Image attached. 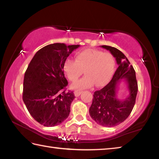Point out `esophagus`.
Segmentation results:
<instances>
[{"instance_id": "obj_1", "label": "esophagus", "mask_w": 159, "mask_h": 159, "mask_svg": "<svg viewBox=\"0 0 159 159\" xmlns=\"http://www.w3.org/2000/svg\"><path fill=\"white\" fill-rule=\"evenodd\" d=\"M82 93V91H80V90H76L74 92V95H75V96L76 97H79V96H80V94Z\"/></svg>"}]
</instances>
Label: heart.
Masks as SVG:
<instances>
[{"label": "heart", "instance_id": "1", "mask_svg": "<svg viewBox=\"0 0 159 159\" xmlns=\"http://www.w3.org/2000/svg\"><path fill=\"white\" fill-rule=\"evenodd\" d=\"M75 60L67 59L63 64V70L71 81H76L84 70L85 76L71 85L76 90L105 85L113 76L115 69L114 56L109 52L88 48L78 52Z\"/></svg>", "mask_w": 159, "mask_h": 159}]
</instances>
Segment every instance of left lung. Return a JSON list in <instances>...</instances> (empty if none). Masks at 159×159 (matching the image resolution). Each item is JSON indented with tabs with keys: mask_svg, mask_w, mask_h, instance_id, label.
Returning <instances> with one entry per match:
<instances>
[{
	"mask_svg": "<svg viewBox=\"0 0 159 159\" xmlns=\"http://www.w3.org/2000/svg\"><path fill=\"white\" fill-rule=\"evenodd\" d=\"M101 47L109 50L116 58L118 66L111 81L102 89L94 93L89 113L98 124L104 127H114L124 121L130 114L135 104L138 82L133 66L121 51L108 45ZM123 78L128 85L129 95L121 101L117 98L116 92L118 83Z\"/></svg>",
	"mask_w": 159,
	"mask_h": 159,
	"instance_id": "8db88e82",
	"label": "left lung"
}]
</instances>
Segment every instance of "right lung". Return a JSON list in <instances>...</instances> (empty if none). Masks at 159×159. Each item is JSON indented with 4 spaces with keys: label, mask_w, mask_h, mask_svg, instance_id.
I'll list each match as a JSON object with an SVG mask.
<instances>
[{
    "label": "right lung",
    "mask_w": 159,
    "mask_h": 159,
    "mask_svg": "<svg viewBox=\"0 0 159 159\" xmlns=\"http://www.w3.org/2000/svg\"><path fill=\"white\" fill-rule=\"evenodd\" d=\"M79 45L53 43L35 54L25 74L22 99L29 114L46 127L66 120L75 98L73 91L66 92L64 61Z\"/></svg>",
    "instance_id": "obj_1"
}]
</instances>
